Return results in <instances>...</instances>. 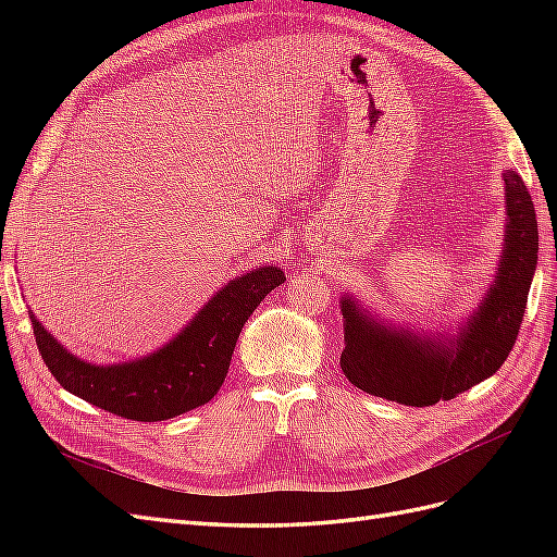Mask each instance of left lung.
I'll list each match as a JSON object with an SVG mask.
<instances>
[{
    "label": "left lung",
    "instance_id": "obj_1",
    "mask_svg": "<svg viewBox=\"0 0 557 557\" xmlns=\"http://www.w3.org/2000/svg\"><path fill=\"white\" fill-rule=\"evenodd\" d=\"M502 256L485 295L453 330L399 325L342 295V369L360 391L404 407H432L491 379L509 358L536 269L539 230L532 197L518 172H504Z\"/></svg>",
    "mask_w": 557,
    "mask_h": 557
}]
</instances>
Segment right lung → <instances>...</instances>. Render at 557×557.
<instances>
[{"label":"right lung","mask_w":557,"mask_h":557,"mask_svg":"<svg viewBox=\"0 0 557 557\" xmlns=\"http://www.w3.org/2000/svg\"><path fill=\"white\" fill-rule=\"evenodd\" d=\"M283 281L276 264L234 276L170 342L127 362L81 360L32 311L29 320L41 358L64 391L109 413L158 423L201 407L221 391L242 327Z\"/></svg>","instance_id":"right-lung-1"}]
</instances>
